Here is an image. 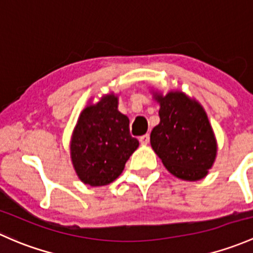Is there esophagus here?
<instances>
[{
	"label": "esophagus",
	"mask_w": 253,
	"mask_h": 253,
	"mask_svg": "<svg viewBox=\"0 0 253 253\" xmlns=\"http://www.w3.org/2000/svg\"><path fill=\"white\" fill-rule=\"evenodd\" d=\"M139 141L141 145H147L148 141H150V134H146V135H142V136H140Z\"/></svg>",
	"instance_id": "1"
}]
</instances>
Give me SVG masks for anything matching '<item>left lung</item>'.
<instances>
[{
    "label": "left lung",
    "mask_w": 253,
    "mask_h": 253,
    "mask_svg": "<svg viewBox=\"0 0 253 253\" xmlns=\"http://www.w3.org/2000/svg\"><path fill=\"white\" fill-rule=\"evenodd\" d=\"M156 100L161 122L151 131L153 151L176 178H205L214 162L217 142L202 106L179 91L156 95Z\"/></svg>",
    "instance_id": "left-lung-1"
}]
</instances>
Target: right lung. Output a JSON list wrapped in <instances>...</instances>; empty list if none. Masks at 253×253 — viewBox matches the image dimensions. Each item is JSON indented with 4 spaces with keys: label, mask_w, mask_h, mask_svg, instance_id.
<instances>
[{
    "label": "right lung",
    "mask_w": 253,
    "mask_h": 253,
    "mask_svg": "<svg viewBox=\"0 0 253 253\" xmlns=\"http://www.w3.org/2000/svg\"><path fill=\"white\" fill-rule=\"evenodd\" d=\"M137 146V139L130 135L129 118L118 111V98L108 95L80 114L70 156L83 183L103 186L121 175Z\"/></svg>",
    "instance_id": "obj_1"
}]
</instances>
